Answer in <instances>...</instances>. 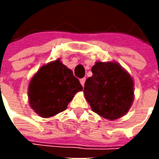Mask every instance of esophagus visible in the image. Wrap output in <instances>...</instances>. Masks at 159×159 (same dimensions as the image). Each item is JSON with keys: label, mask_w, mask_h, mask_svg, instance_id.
<instances>
[{"label": "esophagus", "mask_w": 159, "mask_h": 159, "mask_svg": "<svg viewBox=\"0 0 159 159\" xmlns=\"http://www.w3.org/2000/svg\"><path fill=\"white\" fill-rule=\"evenodd\" d=\"M80 84L82 85V87H84V85H85V81H86V79L85 78H82V79H80Z\"/></svg>", "instance_id": "1"}]
</instances>
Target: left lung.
I'll return each instance as SVG.
<instances>
[{"instance_id": "obj_1", "label": "left lung", "mask_w": 159, "mask_h": 159, "mask_svg": "<svg viewBox=\"0 0 159 159\" xmlns=\"http://www.w3.org/2000/svg\"><path fill=\"white\" fill-rule=\"evenodd\" d=\"M87 79L84 95L94 112L110 120L123 117L134 102V80L116 62H96Z\"/></svg>"}]
</instances>
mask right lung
Segmentation results:
<instances>
[{"label":"right lung","instance_id":"add662e5","mask_svg":"<svg viewBox=\"0 0 159 159\" xmlns=\"http://www.w3.org/2000/svg\"><path fill=\"white\" fill-rule=\"evenodd\" d=\"M83 89L80 80L57 59L43 65L28 86L31 108L42 118L64 111L76 93Z\"/></svg>","mask_w":159,"mask_h":159}]
</instances>
